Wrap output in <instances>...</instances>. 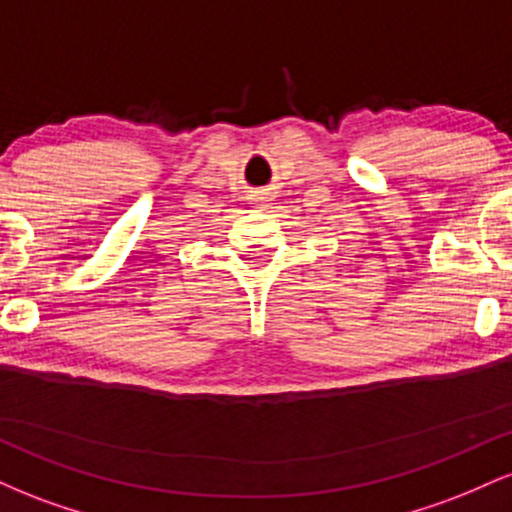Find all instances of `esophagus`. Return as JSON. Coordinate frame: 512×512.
<instances>
[{
	"mask_svg": "<svg viewBox=\"0 0 512 512\" xmlns=\"http://www.w3.org/2000/svg\"><path fill=\"white\" fill-rule=\"evenodd\" d=\"M252 199H255L257 204H264V202H267V195H264V192H262V195H255Z\"/></svg>",
	"mask_w": 512,
	"mask_h": 512,
	"instance_id": "1",
	"label": "esophagus"
}]
</instances>
